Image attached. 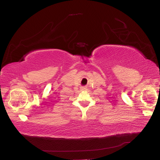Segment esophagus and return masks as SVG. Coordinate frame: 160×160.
<instances>
[{
  "mask_svg": "<svg viewBox=\"0 0 160 160\" xmlns=\"http://www.w3.org/2000/svg\"><path fill=\"white\" fill-rule=\"evenodd\" d=\"M85 89H86L84 88H81V90H83V91H84V90H85Z\"/></svg>",
  "mask_w": 160,
  "mask_h": 160,
  "instance_id": "34e87169",
  "label": "esophagus"
}]
</instances>
